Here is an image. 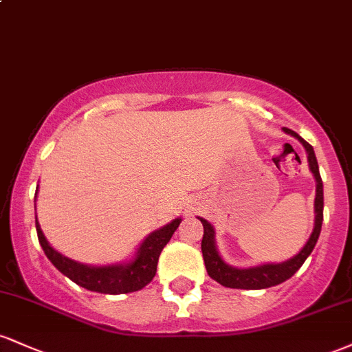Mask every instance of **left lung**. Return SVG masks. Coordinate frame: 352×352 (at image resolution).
<instances>
[{
	"instance_id": "1",
	"label": "left lung",
	"mask_w": 352,
	"mask_h": 352,
	"mask_svg": "<svg viewBox=\"0 0 352 352\" xmlns=\"http://www.w3.org/2000/svg\"><path fill=\"white\" fill-rule=\"evenodd\" d=\"M286 134H289L294 139H298L305 147L306 153H308V164L309 170L313 173L314 180H316V199H314V228L306 241L305 246L294 254L289 260L281 261V263H263L258 266H248V268H236V266L228 265L227 261L221 258L218 253L217 243H215V228L212 227L210 221L205 218L199 217V220L204 225V238H201V253H204L205 268H207L208 276L221 286L227 288H236V289H265L272 288V286L281 285L283 281L289 280L301 265L305 263L306 258L313 252L314 245H316L319 233H321L322 225V207H324V195H322V180L319 175V167L316 155H314L313 147L306 142L302 137H300L292 129L283 127Z\"/></svg>"
}]
</instances>
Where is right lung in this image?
Returning <instances> with one entry per match:
<instances>
[{
	"mask_svg": "<svg viewBox=\"0 0 352 352\" xmlns=\"http://www.w3.org/2000/svg\"><path fill=\"white\" fill-rule=\"evenodd\" d=\"M36 197H38V190H36ZM180 221L182 218L179 217L172 220L170 223L148 233L129 261L102 266L79 263V261L71 260V258L59 253L58 250L52 248L44 236L38 217H36V232H38L41 248L50 258L51 263L76 285L96 293L125 294L139 292L153 280L160 253H162L164 246L170 241L173 232L179 228Z\"/></svg>",
	"mask_w": 352,
	"mask_h": 352,
	"instance_id": "add662e5",
	"label": "right lung"
}]
</instances>
